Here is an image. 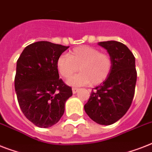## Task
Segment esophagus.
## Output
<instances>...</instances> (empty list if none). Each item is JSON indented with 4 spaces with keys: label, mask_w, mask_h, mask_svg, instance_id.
Instances as JSON below:
<instances>
[{
    "label": "esophagus",
    "mask_w": 152,
    "mask_h": 152,
    "mask_svg": "<svg viewBox=\"0 0 152 152\" xmlns=\"http://www.w3.org/2000/svg\"><path fill=\"white\" fill-rule=\"evenodd\" d=\"M78 91H79V88H72V93H73V94H76V93L78 92Z\"/></svg>",
    "instance_id": "esophagus-1"
}]
</instances>
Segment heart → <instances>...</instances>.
Masks as SVG:
<instances>
[{"label":"heart","instance_id":"b5f03b06","mask_svg":"<svg viewBox=\"0 0 152 152\" xmlns=\"http://www.w3.org/2000/svg\"><path fill=\"white\" fill-rule=\"evenodd\" d=\"M112 66V58L108 53L88 46L76 47L69 54L61 55L57 61L58 72L64 79L70 78L80 68L81 72L68 80V83L72 86L90 83L93 86L99 85L108 78Z\"/></svg>","mask_w":152,"mask_h":152}]
</instances>
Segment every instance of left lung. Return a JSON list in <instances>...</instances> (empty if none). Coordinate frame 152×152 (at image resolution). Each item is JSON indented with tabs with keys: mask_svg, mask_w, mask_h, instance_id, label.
<instances>
[{
	"mask_svg": "<svg viewBox=\"0 0 152 152\" xmlns=\"http://www.w3.org/2000/svg\"><path fill=\"white\" fill-rule=\"evenodd\" d=\"M112 58L113 66L108 78L92 89L84 110L91 120L99 125H112L129 109L135 93L137 70L135 57L121 42H99Z\"/></svg>",
	"mask_w": 152,
	"mask_h": 152,
	"instance_id": "left-lung-1",
	"label": "left lung"
}]
</instances>
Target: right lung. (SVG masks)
<instances>
[{
    "label": "right lung",
    "mask_w": 152,
    "mask_h": 152,
    "mask_svg": "<svg viewBox=\"0 0 152 152\" xmlns=\"http://www.w3.org/2000/svg\"><path fill=\"white\" fill-rule=\"evenodd\" d=\"M69 46L36 42L23 50L16 63L15 90L25 117L40 128L59 121L72 88L59 79L57 61Z\"/></svg>",
    "instance_id": "1"
}]
</instances>
